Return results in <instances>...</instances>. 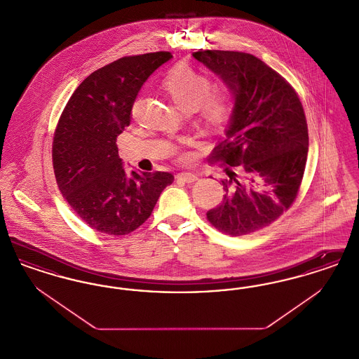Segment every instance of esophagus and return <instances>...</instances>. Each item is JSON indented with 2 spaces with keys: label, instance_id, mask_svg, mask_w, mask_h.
I'll return each mask as SVG.
<instances>
[{
  "label": "esophagus",
  "instance_id": "esophagus-1",
  "mask_svg": "<svg viewBox=\"0 0 359 359\" xmlns=\"http://www.w3.org/2000/svg\"><path fill=\"white\" fill-rule=\"evenodd\" d=\"M176 179L183 180L184 183H194V182L198 180V176L195 173H191V172H182V173L176 175Z\"/></svg>",
  "mask_w": 359,
  "mask_h": 359
}]
</instances>
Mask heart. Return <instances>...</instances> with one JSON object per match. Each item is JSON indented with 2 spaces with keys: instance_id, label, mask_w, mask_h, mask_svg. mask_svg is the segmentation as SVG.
Segmentation results:
<instances>
[{
  "instance_id": "heart-1",
  "label": "heart",
  "mask_w": 359,
  "mask_h": 359,
  "mask_svg": "<svg viewBox=\"0 0 359 359\" xmlns=\"http://www.w3.org/2000/svg\"><path fill=\"white\" fill-rule=\"evenodd\" d=\"M161 87L179 109L186 113H196L208 125L219 123L231 102L227 88H211L208 75L188 65L170 69L161 81Z\"/></svg>"
}]
</instances>
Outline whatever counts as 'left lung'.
Instances as JSON below:
<instances>
[{
    "label": "left lung",
    "mask_w": 359,
    "mask_h": 359,
    "mask_svg": "<svg viewBox=\"0 0 359 359\" xmlns=\"http://www.w3.org/2000/svg\"><path fill=\"white\" fill-rule=\"evenodd\" d=\"M192 56L234 95L226 140L211 156L227 175L224 198L207 219L231 237L256 233L277 221L299 194L308 154L303 104L287 79L255 55L205 50Z\"/></svg>",
    "instance_id": "1"
}]
</instances>
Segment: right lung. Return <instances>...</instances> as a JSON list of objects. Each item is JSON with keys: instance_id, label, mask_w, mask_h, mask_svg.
Here are the masks:
<instances>
[{"instance_id": "right-lung-1", "label": "right lung", "mask_w": 359, "mask_h": 359, "mask_svg": "<svg viewBox=\"0 0 359 359\" xmlns=\"http://www.w3.org/2000/svg\"><path fill=\"white\" fill-rule=\"evenodd\" d=\"M170 52L125 56L90 74L71 95L52 142V163L62 195L91 229L125 236L145 222L170 172L132 171L122 167L117 137L130 123L140 88Z\"/></svg>"}]
</instances>
